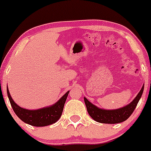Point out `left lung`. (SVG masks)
Returning a JSON list of instances; mask_svg holds the SVG:
<instances>
[{"instance_id":"1","label":"left lung","mask_w":151,"mask_h":151,"mask_svg":"<svg viewBox=\"0 0 151 151\" xmlns=\"http://www.w3.org/2000/svg\"><path fill=\"white\" fill-rule=\"evenodd\" d=\"M143 90H144V85H142V88L139 93L130 104L119 109H101L90 102L86 98H84V101L88 114L94 121L99 123H109V124L119 123L127 120L132 115L142 95Z\"/></svg>"}]
</instances>
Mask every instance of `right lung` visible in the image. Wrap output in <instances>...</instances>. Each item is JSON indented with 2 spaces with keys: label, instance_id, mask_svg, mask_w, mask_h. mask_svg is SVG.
Instances as JSON below:
<instances>
[{
  "label": "right lung",
  "instance_id": "obj_1",
  "mask_svg": "<svg viewBox=\"0 0 151 151\" xmlns=\"http://www.w3.org/2000/svg\"><path fill=\"white\" fill-rule=\"evenodd\" d=\"M69 91L66 92L55 104L39 109H24L14 101L7 88V94L14 112L23 122L33 126H45L57 122L63 112V106Z\"/></svg>",
  "mask_w": 151,
  "mask_h": 151
}]
</instances>
